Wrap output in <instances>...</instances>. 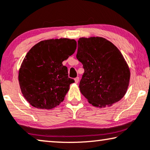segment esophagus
<instances>
[{
  "label": "esophagus",
  "instance_id": "1",
  "mask_svg": "<svg viewBox=\"0 0 150 150\" xmlns=\"http://www.w3.org/2000/svg\"><path fill=\"white\" fill-rule=\"evenodd\" d=\"M74 80H75V82H76V83H78V82H79V77H76V78H75V79H74Z\"/></svg>",
  "mask_w": 150,
  "mask_h": 150
}]
</instances>
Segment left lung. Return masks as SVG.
<instances>
[{"mask_svg": "<svg viewBox=\"0 0 150 150\" xmlns=\"http://www.w3.org/2000/svg\"><path fill=\"white\" fill-rule=\"evenodd\" d=\"M76 58L84 72L80 81V92L96 107L110 106L127 93L130 70L115 45L101 37L80 38Z\"/></svg>", "mask_w": 150, "mask_h": 150, "instance_id": "left-lung-1", "label": "left lung"}]
</instances>
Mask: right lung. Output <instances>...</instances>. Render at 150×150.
<instances>
[{"label": "right lung", "mask_w": 150, "mask_h": 150, "mask_svg": "<svg viewBox=\"0 0 150 150\" xmlns=\"http://www.w3.org/2000/svg\"><path fill=\"white\" fill-rule=\"evenodd\" d=\"M74 39L42 40L28 52L19 71V83L25 99L33 107L50 110L64 101L74 79L62 62L74 53Z\"/></svg>", "instance_id": "right-lung-1"}]
</instances>
